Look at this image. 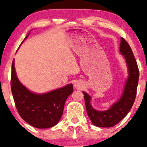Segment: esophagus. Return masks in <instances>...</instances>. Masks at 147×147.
Listing matches in <instances>:
<instances>
[{
    "label": "esophagus",
    "mask_w": 147,
    "mask_h": 147,
    "mask_svg": "<svg viewBox=\"0 0 147 147\" xmlns=\"http://www.w3.org/2000/svg\"><path fill=\"white\" fill-rule=\"evenodd\" d=\"M83 83L81 81H77L75 82V84H74V87H75L76 89H82V88H83Z\"/></svg>",
    "instance_id": "1"
}]
</instances>
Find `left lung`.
<instances>
[{"label":"left lung","instance_id":"1","mask_svg":"<svg viewBox=\"0 0 147 147\" xmlns=\"http://www.w3.org/2000/svg\"><path fill=\"white\" fill-rule=\"evenodd\" d=\"M120 52L124 55L128 70V77L126 80L122 96L107 110L99 111L92 107L90 103L91 96L83 92L88 115L92 124L98 127H112L122 120L129 112L133 106L137 90L139 71L135 57L130 45L123 38H121Z\"/></svg>","mask_w":147,"mask_h":147}]
</instances>
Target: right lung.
Here are the masks:
<instances>
[{
  "mask_svg": "<svg viewBox=\"0 0 147 147\" xmlns=\"http://www.w3.org/2000/svg\"><path fill=\"white\" fill-rule=\"evenodd\" d=\"M29 35V33L25 39ZM11 85L19 115L28 124L37 128H51L59 122L66 99L74 91L73 85L70 84L45 94L33 93L18 79L14 59L12 63Z\"/></svg>",
  "mask_w": 147,
  "mask_h": 147,
  "instance_id": "obj_1",
  "label": "right lung"
}]
</instances>
